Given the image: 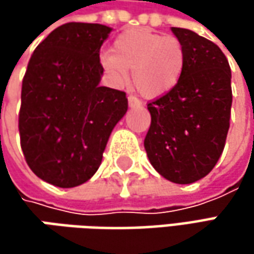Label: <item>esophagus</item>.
<instances>
[{"mask_svg": "<svg viewBox=\"0 0 254 254\" xmlns=\"http://www.w3.org/2000/svg\"><path fill=\"white\" fill-rule=\"evenodd\" d=\"M141 104V100H138L135 96H132V94L128 96V106H130V107H140Z\"/></svg>", "mask_w": 254, "mask_h": 254, "instance_id": "obj_1", "label": "esophagus"}]
</instances>
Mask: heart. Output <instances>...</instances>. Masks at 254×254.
Here are the masks:
<instances>
[{
    "instance_id": "1",
    "label": "heart",
    "mask_w": 254,
    "mask_h": 254,
    "mask_svg": "<svg viewBox=\"0 0 254 254\" xmlns=\"http://www.w3.org/2000/svg\"><path fill=\"white\" fill-rule=\"evenodd\" d=\"M187 54L177 36L147 28L127 29L100 55V64L116 83H124L131 69L132 83L142 96L157 99L172 92L185 70Z\"/></svg>"
}]
</instances>
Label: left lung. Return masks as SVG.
<instances>
[{
    "label": "left lung",
    "instance_id": "left-lung-1",
    "mask_svg": "<svg viewBox=\"0 0 254 254\" xmlns=\"http://www.w3.org/2000/svg\"><path fill=\"white\" fill-rule=\"evenodd\" d=\"M172 32L185 48V70L172 92L147 104L151 126L144 147L164 178L192 184L213 170L225 148L232 73L218 45L190 29Z\"/></svg>",
    "mask_w": 254,
    "mask_h": 254
}]
</instances>
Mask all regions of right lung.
Segmentation results:
<instances>
[{
  "label": "right lung",
  "mask_w": 254,
  "mask_h": 254,
  "mask_svg": "<svg viewBox=\"0 0 254 254\" xmlns=\"http://www.w3.org/2000/svg\"><path fill=\"white\" fill-rule=\"evenodd\" d=\"M100 24L67 22L36 46L21 90L18 128L36 177L73 188L99 170L114 126L128 109L126 93L100 86Z\"/></svg>",
  "instance_id": "right-lung-1"
}]
</instances>
